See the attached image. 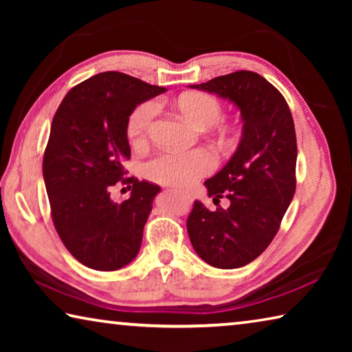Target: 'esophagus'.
<instances>
[{"mask_svg": "<svg viewBox=\"0 0 352 352\" xmlns=\"http://www.w3.org/2000/svg\"><path fill=\"white\" fill-rule=\"evenodd\" d=\"M169 192H175V194H180V195H182V197H183L184 200H186V201H190V200H192V197H190V195H189L188 192H180V190H175V189H169Z\"/></svg>", "mask_w": 352, "mask_h": 352, "instance_id": "obj_1", "label": "esophagus"}]
</instances>
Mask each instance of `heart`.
<instances>
[{"mask_svg":"<svg viewBox=\"0 0 352 352\" xmlns=\"http://www.w3.org/2000/svg\"><path fill=\"white\" fill-rule=\"evenodd\" d=\"M174 105L186 121L200 129L214 126L222 115L220 100L212 94L201 91L184 93L177 98ZM155 116H157V104L152 100L141 102L130 113L127 135L135 146L144 144L147 141ZM212 169V155L205 148H194L188 152L160 153L146 164V175L157 183L184 188L208 175Z\"/></svg>","mask_w":352,"mask_h":352,"instance_id":"obj_1","label":"heart"}]
</instances>
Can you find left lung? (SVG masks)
Wrapping results in <instances>:
<instances>
[{
    "mask_svg": "<svg viewBox=\"0 0 352 352\" xmlns=\"http://www.w3.org/2000/svg\"><path fill=\"white\" fill-rule=\"evenodd\" d=\"M197 90L230 99L242 116V138L222 170L205 184L208 195L230 208L210 211L194 201L188 217L190 243L216 269L250 264L276 236L296 188V135L287 102L253 71L214 77Z\"/></svg>",
    "mask_w": 352,
    "mask_h": 352,
    "instance_id": "left-lung-1",
    "label": "left lung"
}]
</instances>
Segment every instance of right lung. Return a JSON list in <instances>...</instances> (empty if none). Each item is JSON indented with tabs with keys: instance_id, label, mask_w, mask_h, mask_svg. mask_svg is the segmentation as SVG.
Listing matches in <instances>:
<instances>
[{
	"instance_id": "obj_1",
	"label": "right lung",
	"mask_w": 352,
	"mask_h": 352,
	"mask_svg": "<svg viewBox=\"0 0 352 352\" xmlns=\"http://www.w3.org/2000/svg\"><path fill=\"white\" fill-rule=\"evenodd\" d=\"M166 88L105 71L71 88L52 119L43 157L51 217L68 252L94 270L113 272L140 252L142 230L160 186L124 178L130 158L127 121L136 105ZM133 188L118 204L109 189Z\"/></svg>"
}]
</instances>
